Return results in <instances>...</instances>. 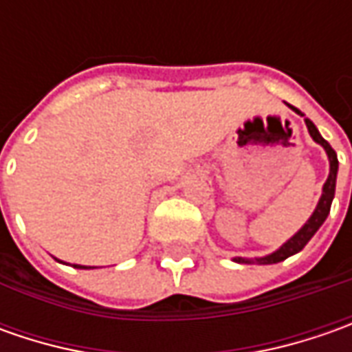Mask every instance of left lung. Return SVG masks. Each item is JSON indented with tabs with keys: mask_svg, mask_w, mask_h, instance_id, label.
I'll return each mask as SVG.
<instances>
[{
	"mask_svg": "<svg viewBox=\"0 0 352 352\" xmlns=\"http://www.w3.org/2000/svg\"><path fill=\"white\" fill-rule=\"evenodd\" d=\"M298 116L304 117V113L300 111V109H296V107H292ZM305 127L309 131V135H311V139L321 144L323 148H325V153H327V158H329V176H327V180L323 184V192H321V197H319L318 206H316V210L311 213V217L302 225V229L296 233L294 236H290L280 249H276L274 252H270V254H264V256H254V258H245V256H235L233 261L239 264H276L282 263V261H286L288 256L292 254H296V252H300V250L304 249L305 245L309 243V239L318 233V229L321 225L325 223V219H327V215H329V210H331V201L333 197H335V184H337V170H339V160H337V155H335V151L331 148V144L325 141L321 135H319L318 127L309 121V119H305Z\"/></svg>",
	"mask_w": 352,
	"mask_h": 352,
	"instance_id": "8db88e82",
	"label": "left lung"
}]
</instances>
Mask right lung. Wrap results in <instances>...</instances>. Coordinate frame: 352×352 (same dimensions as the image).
I'll return each instance as SVG.
<instances>
[{"mask_svg":"<svg viewBox=\"0 0 352 352\" xmlns=\"http://www.w3.org/2000/svg\"><path fill=\"white\" fill-rule=\"evenodd\" d=\"M74 268H91V266H82V264H72Z\"/></svg>","mask_w":352,"mask_h":352,"instance_id":"obj_1","label":"right lung"}]
</instances>
